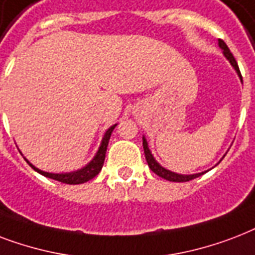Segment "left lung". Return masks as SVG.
Returning <instances> with one entry per match:
<instances>
[{
  "instance_id": "1",
  "label": "left lung",
  "mask_w": 255,
  "mask_h": 255,
  "mask_svg": "<svg viewBox=\"0 0 255 255\" xmlns=\"http://www.w3.org/2000/svg\"><path fill=\"white\" fill-rule=\"evenodd\" d=\"M218 43H220L221 49L224 50L225 57H226V58L230 61V64L233 65V68L236 69L237 73H238V76H240L241 80H242V76H241L238 64H237L236 58H234V56L232 54V52L229 50L228 45H226V43H225V41H222V39H220V41H218ZM142 145H143V151H145V158H146V161H147V165H149V167L151 169V171H153V173H155L157 175H159L161 178L167 179V181H170V182H187V181H191V179L197 178V177H199V175L203 174V173H198V174L182 175V174H175V173H173V171L166 170L165 167L161 166V165H159V163L157 162L154 158H153V155H151L149 147H147V142H146L145 137H143V142H142Z\"/></svg>"
}]
</instances>
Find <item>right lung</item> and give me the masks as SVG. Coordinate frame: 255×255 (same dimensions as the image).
<instances>
[{
  "instance_id": "add662e5",
  "label": "right lung",
  "mask_w": 255,
  "mask_h": 255,
  "mask_svg": "<svg viewBox=\"0 0 255 255\" xmlns=\"http://www.w3.org/2000/svg\"><path fill=\"white\" fill-rule=\"evenodd\" d=\"M117 125H113L112 128L108 129V131L104 135V139H102V143H101L100 149L97 151L96 157L92 159V162L86 165L84 169L81 170H77L74 173H65V174H53V173H46V171H42L34 167L31 165L29 161H26L29 165H30L35 171H38L39 174L45 175L47 178L56 179V181H60L62 183H68V185H80V183L88 182L89 179L94 178L98 173L101 171L102 166H104V161H105V154H106V149H108V143H109L110 135H112V131L114 130Z\"/></svg>"
}]
</instances>
